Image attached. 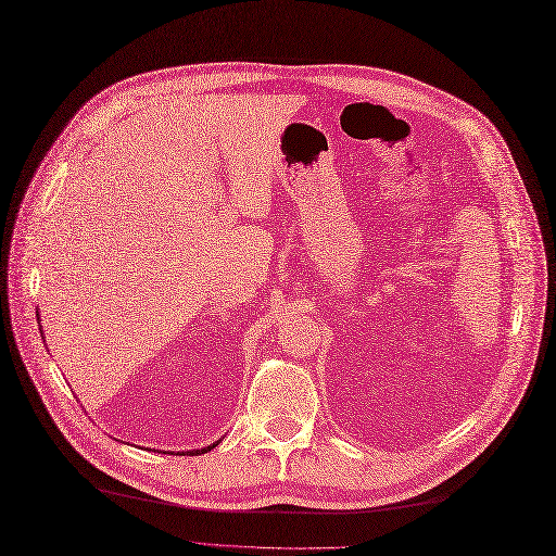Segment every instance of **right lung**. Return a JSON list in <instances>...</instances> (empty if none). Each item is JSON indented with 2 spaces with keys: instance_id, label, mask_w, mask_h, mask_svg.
Listing matches in <instances>:
<instances>
[{
  "instance_id": "add662e5",
  "label": "right lung",
  "mask_w": 556,
  "mask_h": 556,
  "mask_svg": "<svg viewBox=\"0 0 556 556\" xmlns=\"http://www.w3.org/2000/svg\"><path fill=\"white\" fill-rule=\"evenodd\" d=\"M215 445H219V441H217V443H213V445H207V447H203V451H192L190 455H203V453H207V451H213V447H215Z\"/></svg>"
}]
</instances>
